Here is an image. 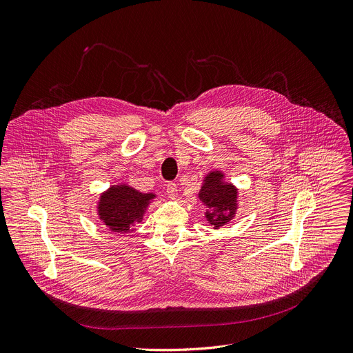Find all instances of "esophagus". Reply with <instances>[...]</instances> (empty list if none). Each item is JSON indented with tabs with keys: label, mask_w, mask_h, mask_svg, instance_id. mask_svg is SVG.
Instances as JSON below:
<instances>
[{
	"label": "esophagus",
	"mask_w": 353,
	"mask_h": 353,
	"mask_svg": "<svg viewBox=\"0 0 353 353\" xmlns=\"http://www.w3.org/2000/svg\"><path fill=\"white\" fill-rule=\"evenodd\" d=\"M165 192H167L168 197H171V199H175V197L178 196V188H176V185H175L174 182L167 183V186H165Z\"/></svg>",
	"instance_id": "34e87169"
}]
</instances>
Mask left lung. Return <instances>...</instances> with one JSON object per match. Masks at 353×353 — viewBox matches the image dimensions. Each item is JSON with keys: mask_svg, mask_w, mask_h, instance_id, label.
Segmentation results:
<instances>
[{"mask_svg": "<svg viewBox=\"0 0 353 353\" xmlns=\"http://www.w3.org/2000/svg\"><path fill=\"white\" fill-rule=\"evenodd\" d=\"M224 175L220 171L210 172L204 178L199 197L208 207L205 219L214 228H221L231 221L236 211V188L223 182Z\"/></svg>", "mask_w": 353, "mask_h": 353, "instance_id": "obj_1", "label": "left lung"}]
</instances>
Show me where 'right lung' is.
<instances>
[{"mask_svg": "<svg viewBox=\"0 0 353 353\" xmlns=\"http://www.w3.org/2000/svg\"><path fill=\"white\" fill-rule=\"evenodd\" d=\"M154 197V193H142L125 183L111 186L100 197L99 217L112 232H129L130 225L142 221Z\"/></svg>", "mask_w": 353, "mask_h": 353, "instance_id": "right-lung-1", "label": "right lung"}]
</instances>
